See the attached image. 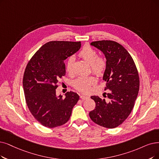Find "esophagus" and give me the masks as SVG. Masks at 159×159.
Segmentation results:
<instances>
[{
  "label": "esophagus",
  "mask_w": 159,
  "mask_h": 159,
  "mask_svg": "<svg viewBox=\"0 0 159 159\" xmlns=\"http://www.w3.org/2000/svg\"><path fill=\"white\" fill-rule=\"evenodd\" d=\"M89 98L88 96H87V95H81L80 96V98L82 100H86Z\"/></svg>",
  "instance_id": "1"
}]
</instances>
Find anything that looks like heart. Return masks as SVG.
I'll return each instance as SVG.
<instances>
[{"mask_svg":"<svg viewBox=\"0 0 159 159\" xmlns=\"http://www.w3.org/2000/svg\"><path fill=\"white\" fill-rule=\"evenodd\" d=\"M79 55L90 65L93 73L98 76L104 74L107 66L106 59L104 57H98L96 49L90 46L86 45L80 51ZM74 62V57L73 56L70 57L67 60L66 69L69 74L73 72ZM96 78L93 75L81 76L74 81L73 86L78 91L86 93L90 89L91 86L96 84Z\"/></svg>","mask_w":159,"mask_h":159,"instance_id":"1","label":"heart"}]
</instances>
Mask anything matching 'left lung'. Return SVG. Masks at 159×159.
I'll return each mask as SVG.
<instances>
[{
  "label": "left lung",
  "instance_id": "1",
  "mask_svg": "<svg viewBox=\"0 0 159 159\" xmlns=\"http://www.w3.org/2000/svg\"><path fill=\"white\" fill-rule=\"evenodd\" d=\"M91 45L104 54L107 66L103 80L106 81L104 93L108 100L97 96L91 98L96 106L89 112L94 123L107 129L116 128L129 117L138 97L139 78L131 55L122 45L112 40H99Z\"/></svg>",
  "mask_w": 159,
  "mask_h": 159
}]
</instances>
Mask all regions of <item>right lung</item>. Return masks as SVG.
<instances>
[{"label": "right lung", "instance_id": "right-lung-1", "mask_svg": "<svg viewBox=\"0 0 159 159\" xmlns=\"http://www.w3.org/2000/svg\"><path fill=\"white\" fill-rule=\"evenodd\" d=\"M80 47V42H49L37 51L25 68V100L32 115L44 126L55 128L65 124L80 98L72 91L67 92L65 98L61 95L57 97L56 89L66 74L64 61Z\"/></svg>", "mask_w": 159, "mask_h": 159}]
</instances>
